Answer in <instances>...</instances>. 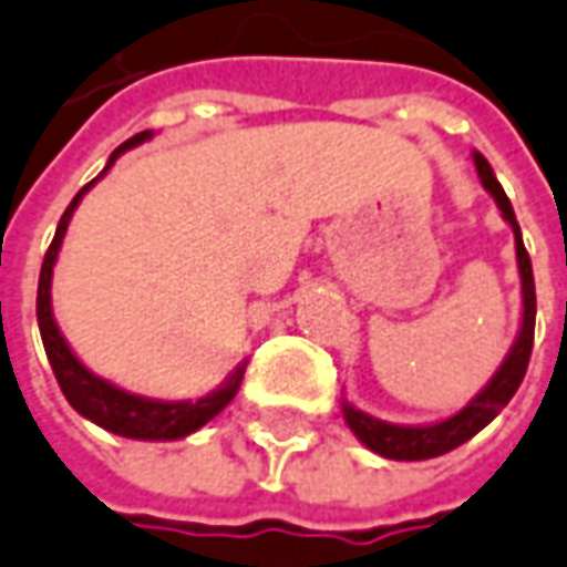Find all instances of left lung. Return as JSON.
<instances>
[{
    "mask_svg": "<svg viewBox=\"0 0 567 567\" xmlns=\"http://www.w3.org/2000/svg\"><path fill=\"white\" fill-rule=\"evenodd\" d=\"M474 168L477 177L496 199L499 212H503L505 224L515 234V256H518V275H522V328L518 337L508 349L503 364L496 368V374L489 378L487 386L481 393L468 399L465 409H458L455 415L434 421V424H390L381 417L368 415L362 409H355L352 402L343 399V417L349 431L362 440L371 452H378L383 458H396V462H421V458H436L443 452H452L455 446L468 443L471 436L481 434L493 417L508 405V399L515 396V390L522 386L524 371L530 362V349H534V321H537V292H534V268H530V256L524 249L522 227L515 221V208L508 203L505 189L496 181V174L489 168V162L474 152Z\"/></svg>",
    "mask_w": 567,
    "mask_h": 567,
    "instance_id": "left-lung-1",
    "label": "left lung"
}]
</instances>
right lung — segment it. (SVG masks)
<instances>
[{"instance_id": "right-lung-1", "label": "right lung", "mask_w": 567, "mask_h": 567, "mask_svg": "<svg viewBox=\"0 0 567 567\" xmlns=\"http://www.w3.org/2000/svg\"><path fill=\"white\" fill-rule=\"evenodd\" d=\"M152 140V131H143L131 136L127 143H121L105 171L112 168L117 162V155H124L133 146ZM105 171L99 177H105ZM96 177V181H99ZM90 184L80 189L78 196L71 199V205L64 208L62 221H59V230L52 237V246L43 258V268H40V290H37V321H40V337H43L45 355H49V364L55 371V381L62 386L64 399L71 402V409L80 412L86 421H93L99 427L112 431L117 436H131V440H181V436H189L193 431H199L203 424H208L212 417L224 412L230 405V399L237 396L239 383H243V374H246V362L237 364L224 383H218L212 393H205L196 402L193 399H181V402H165V399H150V396H136V393H127L115 383H109L105 378L93 374L86 364L80 362L78 355L71 352V346L62 337V330L55 324V315H52V268H55V258H59V249H62V239L68 234V224L74 218V208L83 199V193L90 189Z\"/></svg>"}]
</instances>
